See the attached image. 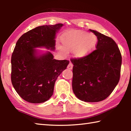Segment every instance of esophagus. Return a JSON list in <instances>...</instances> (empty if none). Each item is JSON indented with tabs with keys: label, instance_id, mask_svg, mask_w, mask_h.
I'll use <instances>...</instances> for the list:
<instances>
[{
	"label": "esophagus",
	"instance_id": "obj_1",
	"mask_svg": "<svg viewBox=\"0 0 131 131\" xmlns=\"http://www.w3.org/2000/svg\"><path fill=\"white\" fill-rule=\"evenodd\" d=\"M73 65L72 63L70 62L69 63V65H68V69H72L73 68Z\"/></svg>",
	"mask_w": 131,
	"mask_h": 131
}]
</instances>
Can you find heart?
Wrapping results in <instances>:
<instances>
[{"mask_svg":"<svg viewBox=\"0 0 131 131\" xmlns=\"http://www.w3.org/2000/svg\"><path fill=\"white\" fill-rule=\"evenodd\" d=\"M62 43L65 50H74L75 56L83 58L94 50L97 38L94 34H88L84 30H74L64 34L62 37Z\"/></svg>","mask_w":131,"mask_h":131,"instance_id":"b5f03b06","label":"heart"}]
</instances>
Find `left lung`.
<instances>
[{
  "instance_id": "8db88e82",
  "label": "left lung",
  "mask_w": 131,
  "mask_h": 131,
  "mask_svg": "<svg viewBox=\"0 0 131 131\" xmlns=\"http://www.w3.org/2000/svg\"><path fill=\"white\" fill-rule=\"evenodd\" d=\"M96 50L86 57L71 59L73 67L72 88L80 100L97 102L107 98L120 78L121 54L113 39L96 30Z\"/></svg>"
}]
</instances>
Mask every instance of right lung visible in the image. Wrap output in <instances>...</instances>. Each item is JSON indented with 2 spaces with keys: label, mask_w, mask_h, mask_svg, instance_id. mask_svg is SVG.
I'll return each mask as SVG.
<instances>
[{
  "label": "right lung",
  "mask_w": 131,
  "mask_h": 131,
  "mask_svg": "<svg viewBox=\"0 0 131 131\" xmlns=\"http://www.w3.org/2000/svg\"><path fill=\"white\" fill-rule=\"evenodd\" d=\"M62 24L40 26L18 40L12 55L11 79L15 90L24 100L43 103L53 94L55 82L69 61L56 60L50 52L37 55L35 48L54 50L56 33Z\"/></svg>",
  "instance_id": "add662e5"
}]
</instances>
